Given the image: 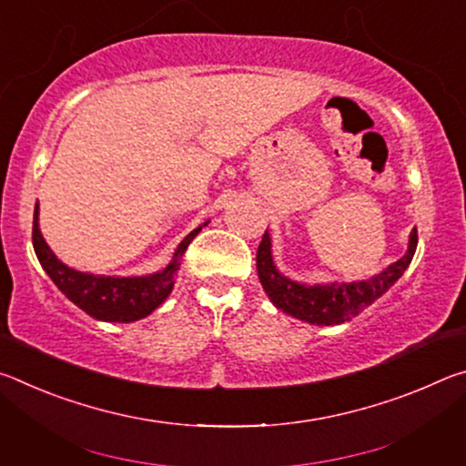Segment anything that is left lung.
I'll list each match as a JSON object with an SVG mask.
<instances>
[{
  "mask_svg": "<svg viewBox=\"0 0 466 466\" xmlns=\"http://www.w3.org/2000/svg\"><path fill=\"white\" fill-rule=\"evenodd\" d=\"M417 248V230L409 236V248L403 258L392 263L389 269L378 273L376 278L356 283H329V286H304L289 281L275 269L271 257V238L263 234L257 250V271L267 296L279 310L291 314L294 319L312 322V325H339L368 309L374 299L380 298L411 263Z\"/></svg>",
  "mask_w": 466,
  "mask_h": 466,
  "instance_id": "8db88e82",
  "label": "left lung"
}]
</instances>
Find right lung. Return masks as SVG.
Listing matches in <instances>:
<instances>
[{"label":"right lung","mask_w":466,"mask_h":466,"mask_svg":"<svg viewBox=\"0 0 466 466\" xmlns=\"http://www.w3.org/2000/svg\"><path fill=\"white\" fill-rule=\"evenodd\" d=\"M201 232V228L187 236L178 244L172 263L162 273L147 275V278H102V275H90L63 265L51 248L46 247L41 230H38V203L35 208L33 222V247L41 261L43 269L53 279L63 294H66L76 306L90 314V317L108 322H133L147 317L156 310L164 299L168 298L175 286V273L178 271V258L183 257L188 244Z\"/></svg>","instance_id":"obj_1"}]
</instances>
